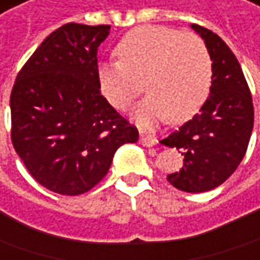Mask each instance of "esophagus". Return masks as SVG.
<instances>
[{
    "label": "esophagus",
    "mask_w": 260,
    "mask_h": 260,
    "mask_svg": "<svg viewBox=\"0 0 260 260\" xmlns=\"http://www.w3.org/2000/svg\"><path fill=\"white\" fill-rule=\"evenodd\" d=\"M140 144L144 145V147H154V145L157 144V140H155V138H151V137L140 135Z\"/></svg>",
    "instance_id": "1"
}]
</instances>
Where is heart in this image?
<instances>
[{
	"instance_id": "heart-1",
	"label": "heart",
	"mask_w": 260,
	"mask_h": 260,
	"mask_svg": "<svg viewBox=\"0 0 260 260\" xmlns=\"http://www.w3.org/2000/svg\"><path fill=\"white\" fill-rule=\"evenodd\" d=\"M118 61L99 65L102 93L113 108L123 110L148 91L132 110L142 128L170 119L182 123L205 103L212 83V59L197 35L176 28L142 26L128 31L116 46Z\"/></svg>"
}]
</instances>
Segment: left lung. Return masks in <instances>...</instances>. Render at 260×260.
Returning a JSON list of instances; mask_svg holds the SVG:
<instances>
[{
  "label": "left lung",
  "instance_id": "obj_1",
  "mask_svg": "<svg viewBox=\"0 0 260 260\" xmlns=\"http://www.w3.org/2000/svg\"><path fill=\"white\" fill-rule=\"evenodd\" d=\"M190 27L204 39L212 59L209 96L190 120L161 144L183 155V167L167 182L183 192L215 189L236 172L253 129V103L242 67L218 35L198 24Z\"/></svg>",
  "mask_w": 260,
  "mask_h": 260
}]
</instances>
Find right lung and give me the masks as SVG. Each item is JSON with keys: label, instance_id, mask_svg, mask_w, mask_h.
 I'll use <instances>...</instances> for the list:
<instances>
[{"label": "right lung", "instance_id": "right-lung-1", "mask_svg": "<svg viewBox=\"0 0 260 260\" xmlns=\"http://www.w3.org/2000/svg\"><path fill=\"white\" fill-rule=\"evenodd\" d=\"M110 26L68 23L40 43L14 83L11 141L42 186L81 195L108 175L138 131L100 94L97 51Z\"/></svg>", "mask_w": 260, "mask_h": 260}]
</instances>
